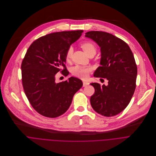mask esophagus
<instances>
[{
    "label": "esophagus",
    "instance_id": "esophagus-1",
    "mask_svg": "<svg viewBox=\"0 0 156 156\" xmlns=\"http://www.w3.org/2000/svg\"><path fill=\"white\" fill-rule=\"evenodd\" d=\"M89 84L88 82L87 81H83V87H86L87 85H88Z\"/></svg>",
    "mask_w": 156,
    "mask_h": 156
}]
</instances>
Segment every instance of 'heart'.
<instances>
[{
	"label": "heart",
	"mask_w": 156,
	"mask_h": 156,
	"mask_svg": "<svg viewBox=\"0 0 156 156\" xmlns=\"http://www.w3.org/2000/svg\"><path fill=\"white\" fill-rule=\"evenodd\" d=\"M82 48L83 50V51L87 53V55L90 56L92 54H95L97 52V48L95 45L93 43L90 42H85L80 45ZM73 53V49L72 47H69L66 53V61H69ZM72 74L80 79H85L88 74L91 71V68L90 67L87 66H82L77 65L74 67H73L71 69Z\"/></svg>",
	"instance_id": "b5f03b06"
}]
</instances>
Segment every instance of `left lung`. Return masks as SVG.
<instances>
[{"label":"left lung","mask_w":156,"mask_h":156,"mask_svg":"<svg viewBox=\"0 0 156 156\" xmlns=\"http://www.w3.org/2000/svg\"><path fill=\"white\" fill-rule=\"evenodd\" d=\"M85 36L100 47L101 66L94 76L108 80V85L90 83L95 88L90 98L91 107L102 115H115L126 108L135 92L137 66L134 56L126 42L111 34L89 31Z\"/></svg>","instance_id":"1"}]
</instances>
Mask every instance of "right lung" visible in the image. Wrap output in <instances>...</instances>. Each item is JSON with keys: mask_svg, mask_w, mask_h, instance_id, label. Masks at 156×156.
<instances>
[{"mask_svg": "<svg viewBox=\"0 0 156 156\" xmlns=\"http://www.w3.org/2000/svg\"><path fill=\"white\" fill-rule=\"evenodd\" d=\"M83 32L62 31L42 36L33 42L25 55L21 64L24 91L33 108L44 116L55 118L66 112L83 85L81 80L74 77L55 82L62 66L65 69L61 73L68 75L66 51Z\"/></svg>", "mask_w": 156, "mask_h": 156, "instance_id": "obj_1", "label": "right lung"}]
</instances>
